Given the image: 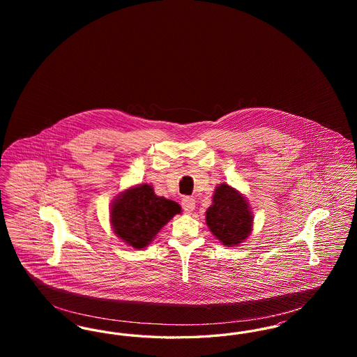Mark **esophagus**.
<instances>
[{"label":"esophagus","instance_id":"obj_1","mask_svg":"<svg viewBox=\"0 0 357 357\" xmlns=\"http://www.w3.org/2000/svg\"><path fill=\"white\" fill-rule=\"evenodd\" d=\"M182 207H183V210L186 211L187 214L192 213L194 208H195V199L191 198V197L183 198V199H182Z\"/></svg>","mask_w":357,"mask_h":357}]
</instances>
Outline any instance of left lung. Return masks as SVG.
Here are the masks:
<instances>
[{
  "label": "left lung",
  "mask_w": 357,
  "mask_h": 357,
  "mask_svg": "<svg viewBox=\"0 0 357 357\" xmlns=\"http://www.w3.org/2000/svg\"><path fill=\"white\" fill-rule=\"evenodd\" d=\"M206 223L225 246H236L249 237L253 214L242 194L222 183L215 188L213 204L206 211Z\"/></svg>",
  "instance_id": "obj_1"
}]
</instances>
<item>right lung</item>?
Wrapping results in <instances>:
<instances>
[{"instance_id": "right-lung-1", "label": "right lung", "mask_w": 357, "mask_h": 357, "mask_svg": "<svg viewBox=\"0 0 357 357\" xmlns=\"http://www.w3.org/2000/svg\"><path fill=\"white\" fill-rule=\"evenodd\" d=\"M181 210L176 202L155 195L153 187L144 183L126 190L115 199L111 223L116 236L127 245L143 249Z\"/></svg>"}]
</instances>
